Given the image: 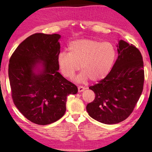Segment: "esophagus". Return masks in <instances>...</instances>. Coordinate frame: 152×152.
<instances>
[{
  "mask_svg": "<svg viewBox=\"0 0 152 152\" xmlns=\"http://www.w3.org/2000/svg\"><path fill=\"white\" fill-rule=\"evenodd\" d=\"M78 89V92H82L86 89V88H83V87H82V86H79Z\"/></svg>",
  "mask_w": 152,
  "mask_h": 152,
  "instance_id": "esophagus-1",
  "label": "esophagus"
}]
</instances>
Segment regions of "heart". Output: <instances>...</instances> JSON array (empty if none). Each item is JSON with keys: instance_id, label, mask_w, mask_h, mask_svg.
Here are the masks:
<instances>
[{"instance_id": "1", "label": "heart", "mask_w": 152, "mask_h": 152, "mask_svg": "<svg viewBox=\"0 0 152 152\" xmlns=\"http://www.w3.org/2000/svg\"><path fill=\"white\" fill-rule=\"evenodd\" d=\"M69 53L61 52L57 63L64 77L71 79L80 68L82 71L76 77L78 82L84 83L91 79L101 80L108 75L116 57L114 45L92 39H80L70 42Z\"/></svg>"}]
</instances>
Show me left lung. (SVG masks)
<instances>
[{"label": "left lung", "instance_id": "1", "mask_svg": "<svg viewBox=\"0 0 152 152\" xmlns=\"http://www.w3.org/2000/svg\"><path fill=\"white\" fill-rule=\"evenodd\" d=\"M118 57L110 72L98 83L90 86L95 98L86 106L89 115L104 124H115L133 112L143 90L144 63L133 44L119 40Z\"/></svg>", "mask_w": 152, "mask_h": 152}]
</instances>
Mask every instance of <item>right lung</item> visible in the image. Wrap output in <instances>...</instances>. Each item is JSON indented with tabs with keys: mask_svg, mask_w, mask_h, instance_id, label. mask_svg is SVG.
I'll return each mask as SVG.
<instances>
[{
	"mask_svg": "<svg viewBox=\"0 0 152 152\" xmlns=\"http://www.w3.org/2000/svg\"><path fill=\"white\" fill-rule=\"evenodd\" d=\"M58 34L35 33L19 45L10 59L8 76L13 101L28 120L41 125L62 118L67 96L78 88L58 72Z\"/></svg>",
	"mask_w": 152,
	"mask_h": 152,
	"instance_id": "right-lung-1",
	"label": "right lung"
}]
</instances>
